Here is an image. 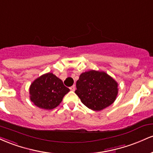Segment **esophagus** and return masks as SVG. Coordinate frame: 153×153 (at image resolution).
<instances>
[{
	"label": "esophagus",
	"mask_w": 153,
	"mask_h": 153,
	"mask_svg": "<svg viewBox=\"0 0 153 153\" xmlns=\"http://www.w3.org/2000/svg\"><path fill=\"white\" fill-rule=\"evenodd\" d=\"M70 89H71L72 91H74L75 90V85H73V86H71V88H70Z\"/></svg>",
	"instance_id": "esophagus-1"
}]
</instances>
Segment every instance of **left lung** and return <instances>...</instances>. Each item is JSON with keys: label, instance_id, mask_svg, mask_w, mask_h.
I'll return each mask as SVG.
<instances>
[{"label": "left lung", "instance_id": "8db88e82", "mask_svg": "<svg viewBox=\"0 0 153 153\" xmlns=\"http://www.w3.org/2000/svg\"><path fill=\"white\" fill-rule=\"evenodd\" d=\"M78 95L88 108L101 111L114 102L118 94V83L105 72L91 71L82 73L76 82Z\"/></svg>", "mask_w": 153, "mask_h": 153}]
</instances>
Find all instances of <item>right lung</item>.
<instances>
[{
    "label": "right lung",
    "instance_id": "add662e5",
    "mask_svg": "<svg viewBox=\"0 0 153 153\" xmlns=\"http://www.w3.org/2000/svg\"><path fill=\"white\" fill-rule=\"evenodd\" d=\"M69 91L62 80L52 73L39 77L29 88L31 101L39 108L47 110L56 108Z\"/></svg>",
    "mask_w": 153,
    "mask_h": 153
}]
</instances>
